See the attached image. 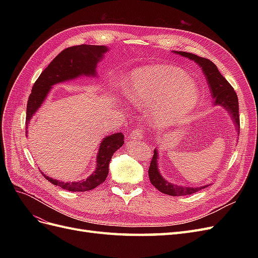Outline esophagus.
<instances>
[{"label":"esophagus","mask_w":258,"mask_h":258,"mask_svg":"<svg viewBox=\"0 0 258 258\" xmlns=\"http://www.w3.org/2000/svg\"><path fill=\"white\" fill-rule=\"evenodd\" d=\"M143 136H144V134H143L142 130L136 129V130L130 132L129 139H130V140H141V139L143 138Z\"/></svg>","instance_id":"obj_1"}]
</instances>
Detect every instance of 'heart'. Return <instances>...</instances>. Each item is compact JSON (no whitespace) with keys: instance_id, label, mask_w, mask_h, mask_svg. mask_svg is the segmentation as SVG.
Here are the masks:
<instances>
[{"instance_id":"1","label":"heart","mask_w":258,"mask_h":258,"mask_svg":"<svg viewBox=\"0 0 258 258\" xmlns=\"http://www.w3.org/2000/svg\"><path fill=\"white\" fill-rule=\"evenodd\" d=\"M123 89L132 104L148 107L158 126H174L197 106V83L181 69L170 64H148L134 70L124 80Z\"/></svg>"}]
</instances>
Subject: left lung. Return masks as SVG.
<instances>
[{"instance_id": "obj_1", "label": "left lung", "mask_w": 258, "mask_h": 258, "mask_svg": "<svg viewBox=\"0 0 258 258\" xmlns=\"http://www.w3.org/2000/svg\"><path fill=\"white\" fill-rule=\"evenodd\" d=\"M183 57L194 60L197 64L202 69V72L206 75L208 85L211 90V95L214 98V104L223 106L226 111L229 113L231 118L235 122L236 127L240 129V117H239V102L238 96L236 91L233 90L231 85L226 81L225 77L220 73L216 66L212 61L197 56L190 52L185 51H174ZM158 153L157 148L154 151L153 158L151 161L150 169H148V176H150L151 183L157 188L159 191L170 195V196H185V195H191L197 192L198 190L206 188L209 185H205L201 187H186V186H178L174 185L166 181L163 178L158 170Z\"/></svg>"}]
</instances>
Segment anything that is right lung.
Here are the masks:
<instances>
[{"instance_id": "obj_1", "label": "right lung", "mask_w": 258, "mask_h": 258, "mask_svg": "<svg viewBox=\"0 0 258 258\" xmlns=\"http://www.w3.org/2000/svg\"><path fill=\"white\" fill-rule=\"evenodd\" d=\"M107 51L106 46L102 45H77L62 50L48 67L38 76L29 96L27 104L26 127L33 115L42 105L53 85L71 81L80 76H96L97 64L102 60ZM124 143L123 135L117 132L107 136L100 144L97 156V168L90 176L80 182H60L42 173L51 184L60 186L70 191H87L102 184L108 174V165L113 154L119 150Z\"/></svg>"}]
</instances>
